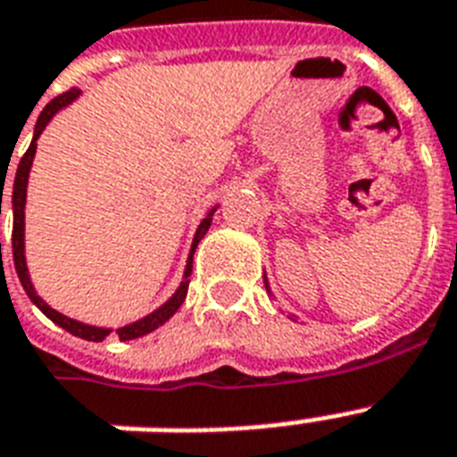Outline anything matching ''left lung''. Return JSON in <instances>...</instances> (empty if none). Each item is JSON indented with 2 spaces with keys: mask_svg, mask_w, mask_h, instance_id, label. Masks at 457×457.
I'll return each instance as SVG.
<instances>
[{
  "mask_svg": "<svg viewBox=\"0 0 457 457\" xmlns=\"http://www.w3.org/2000/svg\"><path fill=\"white\" fill-rule=\"evenodd\" d=\"M265 287H268V279H265Z\"/></svg>",
  "mask_w": 457,
  "mask_h": 457,
  "instance_id": "1",
  "label": "left lung"
}]
</instances>
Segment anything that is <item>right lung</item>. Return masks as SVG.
Listing matches in <instances>:
<instances>
[{"instance_id": "right-lung-1", "label": "right lung", "mask_w": 457, "mask_h": 457, "mask_svg": "<svg viewBox=\"0 0 457 457\" xmlns=\"http://www.w3.org/2000/svg\"><path fill=\"white\" fill-rule=\"evenodd\" d=\"M78 96H80V89H68L66 95H61V96H56V99H52V102L46 104L45 109H42V113H39L37 125H35V135H32V142H30V146H28V152L23 154L21 163H18L16 179H13V192H11V211H13V235H11V249H13V265H16L18 279H21V285H23L25 294H28V299L37 305L39 311L45 312L46 318L52 320V322H56L59 327H63V329L73 334V337H80V339H87V341H104L111 332H113V329H109V327L85 325V322H78V320L66 318V315H61L59 311H54L52 305H46L45 301L37 296V292H35V287H32V282H30V275H28V265H25V192H28V175H30L32 158H35V149H37V137L42 135V130L46 128V123H49V120H52V118L56 116V113L63 109V106H68V104L73 102V99H78ZM0 206H2V199H0ZM215 208H211V213H208L206 218L201 220L199 229H196V235H194L192 251H189V258H187L185 278H182V282H179L178 292L172 294L170 299L165 301L161 308H156L154 312H149L146 318L137 320V322H130V325H125V327H118L116 329L118 339L130 341V339H137V337H145V334L158 329V327L163 325V322H168V320H170L172 315L178 312V308L182 305V301L187 299V287H189V275H192L194 251H196V244L204 239V235H206L208 228H211V220H213Z\"/></svg>"}]
</instances>
